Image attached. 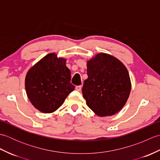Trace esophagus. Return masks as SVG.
I'll use <instances>...</instances> for the list:
<instances>
[{
	"instance_id": "34e87169",
	"label": "esophagus",
	"mask_w": 160,
	"mask_h": 160,
	"mask_svg": "<svg viewBox=\"0 0 160 160\" xmlns=\"http://www.w3.org/2000/svg\"><path fill=\"white\" fill-rule=\"evenodd\" d=\"M76 89L77 90V91H81V89H82V86H76Z\"/></svg>"
}]
</instances>
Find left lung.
<instances>
[{
    "mask_svg": "<svg viewBox=\"0 0 160 160\" xmlns=\"http://www.w3.org/2000/svg\"><path fill=\"white\" fill-rule=\"evenodd\" d=\"M88 78L82 95L87 106L101 117L120 111L130 95L128 70L121 61L107 53H98L87 62Z\"/></svg>",
    "mask_w": 160,
    "mask_h": 160,
    "instance_id": "8db88e82",
    "label": "left lung"
}]
</instances>
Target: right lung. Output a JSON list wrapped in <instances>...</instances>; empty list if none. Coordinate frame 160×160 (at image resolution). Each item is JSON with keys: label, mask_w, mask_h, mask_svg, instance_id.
I'll return each mask as SVG.
<instances>
[{"label": "right lung", "mask_w": 160, "mask_h": 160, "mask_svg": "<svg viewBox=\"0 0 160 160\" xmlns=\"http://www.w3.org/2000/svg\"><path fill=\"white\" fill-rule=\"evenodd\" d=\"M71 78L66 59L58 58L55 53L47 54L26 75L25 89L29 100L42 113L54 112L75 89Z\"/></svg>", "instance_id": "obj_1"}]
</instances>
